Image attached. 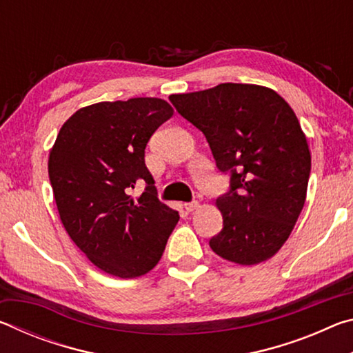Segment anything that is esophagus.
<instances>
[{
  "mask_svg": "<svg viewBox=\"0 0 353 353\" xmlns=\"http://www.w3.org/2000/svg\"><path fill=\"white\" fill-rule=\"evenodd\" d=\"M183 208H185V212H187V213H191V212L198 210V208H199V202H198V201L187 202V204H183Z\"/></svg>",
  "mask_w": 353,
  "mask_h": 353,
  "instance_id": "34e87169",
  "label": "esophagus"
}]
</instances>
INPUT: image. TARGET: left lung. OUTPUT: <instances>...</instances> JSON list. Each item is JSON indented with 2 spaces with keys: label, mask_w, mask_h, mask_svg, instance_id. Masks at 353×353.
<instances>
[{
  "label": "left lung",
  "mask_w": 353,
  "mask_h": 353,
  "mask_svg": "<svg viewBox=\"0 0 353 353\" xmlns=\"http://www.w3.org/2000/svg\"><path fill=\"white\" fill-rule=\"evenodd\" d=\"M181 115L205 135L230 191L214 205L223 230L210 240L221 259L259 265L288 240L307 198L312 154L294 110L272 88L219 83L171 94Z\"/></svg>",
  "instance_id": "1"
}]
</instances>
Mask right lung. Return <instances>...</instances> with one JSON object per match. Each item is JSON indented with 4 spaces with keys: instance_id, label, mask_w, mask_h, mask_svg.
<instances>
[{
    "instance_id": "obj_1",
    "label": "right lung",
    "mask_w": 353,
    "mask_h": 353,
    "mask_svg": "<svg viewBox=\"0 0 353 353\" xmlns=\"http://www.w3.org/2000/svg\"><path fill=\"white\" fill-rule=\"evenodd\" d=\"M160 98L104 101L74 112L50 151L48 172L62 224L94 266L119 279L145 276L162 259L179 213L155 196L145 148L172 117ZM148 183L139 199L137 180Z\"/></svg>"
}]
</instances>
